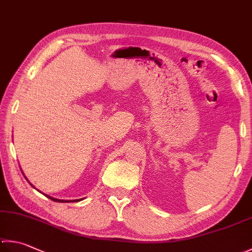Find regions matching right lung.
<instances>
[{
    "instance_id": "add662e5",
    "label": "right lung",
    "mask_w": 252,
    "mask_h": 252,
    "mask_svg": "<svg viewBox=\"0 0 252 252\" xmlns=\"http://www.w3.org/2000/svg\"><path fill=\"white\" fill-rule=\"evenodd\" d=\"M47 197H49L50 198V200H52V201H55V202H72V201H63V200H57V198H54V197H51V196H49V195H46ZM75 201H77V200H75ZM75 201H73V202H75ZM79 201V200H78Z\"/></svg>"
}]
</instances>
